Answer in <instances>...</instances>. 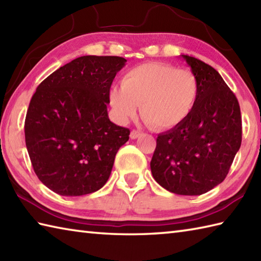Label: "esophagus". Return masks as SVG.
<instances>
[{"instance_id": "obj_1", "label": "esophagus", "mask_w": 261, "mask_h": 261, "mask_svg": "<svg viewBox=\"0 0 261 261\" xmlns=\"http://www.w3.org/2000/svg\"><path fill=\"white\" fill-rule=\"evenodd\" d=\"M141 136V132L140 131H137V130H132L131 134H130V138L131 139H137L138 137Z\"/></svg>"}]
</instances>
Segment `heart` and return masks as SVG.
<instances>
[{
    "instance_id": "b5f03b06",
    "label": "heart",
    "mask_w": 261,
    "mask_h": 261,
    "mask_svg": "<svg viewBox=\"0 0 261 261\" xmlns=\"http://www.w3.org/2000/svg\"><path fill=\"white\" fill-rule=\"evenodd\" d=\"M198 93V79L192 71L146 63L127 71L122 86L112 87L110 103L122 122L135 117L140 105L142 119L151 127L170 130L188 119Z\"/></svg>"
}]
</instances>
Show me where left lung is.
Segmentation results:
<instances>
[{"label": "left lung", "instance_id": "left-lung-1", "mask_svg": "<svg viewBox=\"0 0 261 261\" xmlns=\"http://www.w3.org/2000/svg\"><path fill=\"white\" fill-rule=\"evenodd\" d=\"M196 74L199 93L190 115L160 134L151 174L167 191L199 196L224 181L242 140L240 105L213 66L182 55Z\"/></svg>", "mask_w": 261, "mask_h": 261}]
</instances>
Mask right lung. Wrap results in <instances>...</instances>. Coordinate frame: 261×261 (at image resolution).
<instances>
[{
	"instance_id": "1",
	"label": "right lung",
	"mask_w": 261,
	"mask_h": 261,
	"mask_svg": "<svg viewBox=\"0 0 261 261\" xmlns=\"http://www.w3.org/2000/svg\"><path fill=\"white\" fill-rule=\"evenodd\" d=\"M120 56L87 55L40 83L24 121L25 146L40 181L61 196L99 190L130 130L109 119L110 89L125 65Z\"/></svg>"
}]
</instances>
